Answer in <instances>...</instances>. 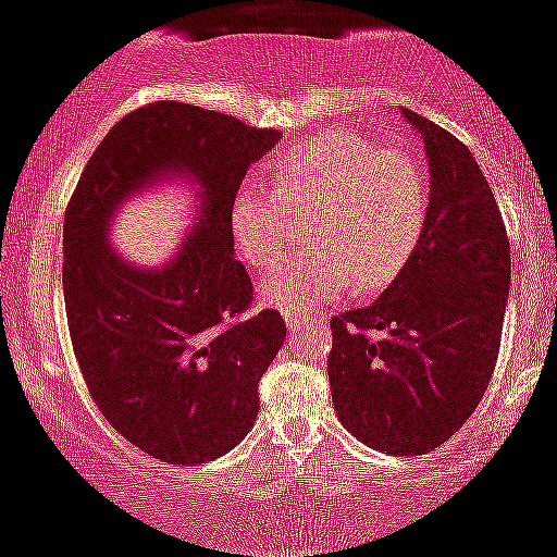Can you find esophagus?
<instances>
[{
	"instance_id": "obj_1",
	"label": "esophagus",
	"mask_w": 557,
	"mask_h": 557,
	"mask_svg": "<svg viewBox=\"0 0 557 557\" xmlns=\"http://www.w3.org/2000/svg\"><path fill=\"white\" fill-rule=\"evenodd\" d=\"M285 325H288L290 333H296V330H301L304 325H309V317H301V314H285Z\"/></svg>"
}]
</instances>
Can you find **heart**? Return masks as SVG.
Segmentation results:
<instances>
[{
	"label": "heart",
	"instance_id": "b5f03b06",
	"mask_svg": "<svg viewBox=\"0 0 557 557\" xmlns=\"http://www.w3.org/2000/svg\"><path fill=\"white\" fill-rule=\"evenodd\" d=\"M274 196L256 182L240 187L230 211L237 253L267 269L288 246L296 211L314 210L307 248L274 267L261 293L285 314L338 301L344 293L388 288L418 250L431 211L428 176L412 152L368 134L325 132L269 163Z\"/></svg>",
	"mask_w": 557,
	"mask_h": 557
}]
</instances>
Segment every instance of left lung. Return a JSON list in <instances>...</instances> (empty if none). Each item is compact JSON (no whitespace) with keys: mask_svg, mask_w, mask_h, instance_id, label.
<instances>
[{"mask_svg":"<svg viewBox=\"0 0 557 557\" xmlns=\"http://www.w3.org/2000/svg\"><path fill=\"white\" fill-rule=\"evenodd\" d=\"M431 211L418 250L375 304L333 317L327 377L348 433L425 455L473 414L499 354L510 240L473 152L420 113Z\"/></svg>","mask_w":557,"mask_h":557,"instance_id":"1","label":"left lung"}]
</instances>
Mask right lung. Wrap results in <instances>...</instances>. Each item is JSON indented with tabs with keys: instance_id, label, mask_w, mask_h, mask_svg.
Returning <instances> with one entry per match:
<instances>
[{
	"instance_id": "1",
	"label": "right lung",
	"mask_w": 557,
	"mask_h": 557,
	"mask_svg": "<svg viewBox=\"0 0 557 557\" xmlns=\"http://www.w3.org/2000/svg\"><path fill=\"white\" fill-rule=\"evenodd\" d=\"M274 129L161 100L124 115L91 152L63 222L65 314L84 381L106 420L169 466L230 451L256 423L259 381L285 341L280 311L248 314L253 285L232 250L230 211ZM189 175L196 230L163 268H137L107 243L134 191Z\"/></svg>"
}]
</instances>
